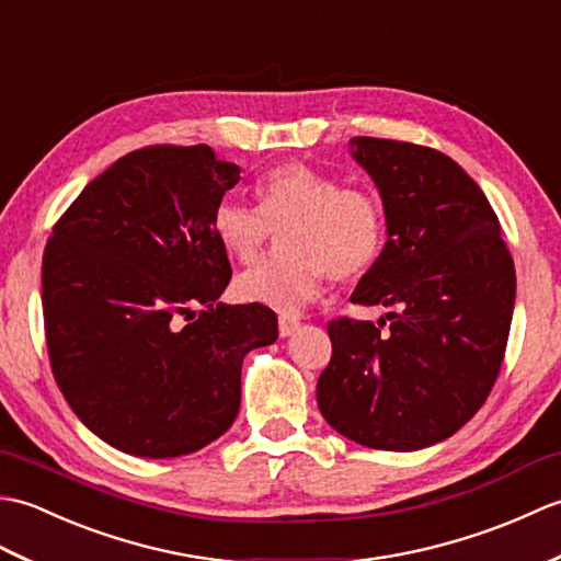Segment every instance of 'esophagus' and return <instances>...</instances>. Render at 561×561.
Wrapping results in <instances>:
<instances>
[{
	"label": "esophagus",
	"instance_id": "1",
	"mask_svg": "<svg viewBox=\"0 0 561 561\" xmlns=\"http://www.w3.org/2000/svg\"><path fill=\"white\" fill-rule=\"evenodd\" d=\"M299 328H301V320L296 316H279V335L282 337L294 335V332Z\"/></svg>",
	"mask_w": 561,
	"mask_h": 561
}]
</instances>
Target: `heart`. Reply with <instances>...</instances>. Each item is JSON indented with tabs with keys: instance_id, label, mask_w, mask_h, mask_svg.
Masks as SVG:
<instances>
[{
	"instance_id": "obj_1",
	"label": "heart",
	"mask_w": 561,
	"mask_h": 561,
	"mask_svg": "<svg viewBox=\"0 0 561 561\" xmlns=\"http://www.w3.org/2000/svg\"><path fill=\"white\" fill-rule=\"evenodd\" d=\"M257 207L224 197L211 231L238 262H255L272 231H284L287 257L260 262L236 279L241 301L296 316L316 301L328 277L354 279L374 265L386 241V214L376 195L342 187L306 163H284L255 187Z\"/></svg>"
}]
</instances>
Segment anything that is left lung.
<instances>
[{
    "label": "left lung",
    "instance_id": "1",
    "mask_svg": "<svg viewBox=\"0 0 561 561\" xmlns=\"http://www.w3.org/2000/svg\"><path fill=\"white\" fill-rule=\"evenodd\" d=\"M350 149L378 187L388 233L352 304L392 308L390 330L383 318L332 320L318 408L356 444L420 450L490 396L514 318V260L480 185L446 153L376 137Z\"/></svg>",
    "mask_w": 561,
    "mask_h": 561
}]
</instances>
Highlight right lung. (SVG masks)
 <instances>
[{
	"label": "right lung",
	"mask_w": 561,
	"mask_h": 561,
	"mask_svg": "<svg viewBox=\"0 0 561 561\" xmlns=\"http://www.w3.org/2000/svg\"><path fill=\"white\" fill-rule=\"evenodd\" d=\"M238 181L207 145L137 149L81 190L45 245L57 386L129 456L178 458L219 438L241 408L245 354L279 335L270 308L219 304L231 265L211 211Z\"/></svg>",
	"instance_id": "1"
}]
</instances>
